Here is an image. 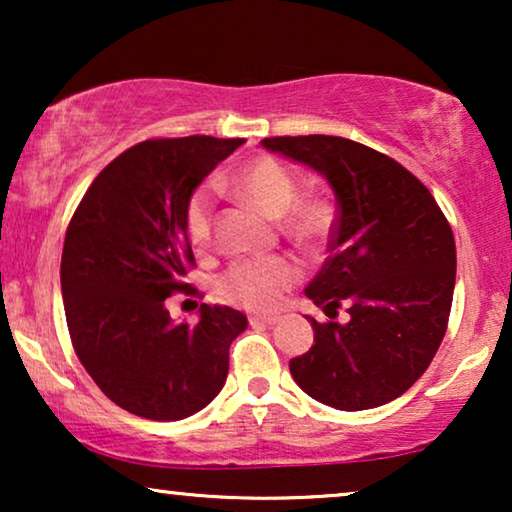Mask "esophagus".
Segmentation results:
<instances>
[{
    "label": "esophagus",
    "instance_id": "obj_1",
    "mask_svg": "<svg viewBox=\"0 0 512 512\" xmlns=\"http://www.w3.org/2000/svg\"><path fill=\"white\" fill-rule=\"evenodd\" d=\"M249 324L251 326H272V324H277V317H265V314H251Z\"/></svg>",
    "mask_w": 512,
    "mask_h": 512
}]
</instances>
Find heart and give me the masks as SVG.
<instances>
[{
  "label": "heart",
  "instance_id": "heart-1",
  "mask_svg": "<svg viewBox=\"0 0 512 512\" xmlns=\"http://www.w3.org/2000/svg\"><path fill=\"white\" fill-rule=\"evenodd\" d=\"M233 191L242 202L268 219H279V226L291 240L305 247L324 242L333 228V207L326 200H298L296 179L284 165L272 158H258L244 165L230 181ZM186 233L198 249L209 247L214 233V200L209 188L193 193L186 209ZM300 268L286 256L247 258L237 261L219 279V293L228 303L242 305L247 310L268 312L282 303L284 293L298 282Z\"/></svg>",
  "mask_w": 512,
  "mask_h": 512
}]
</instances>
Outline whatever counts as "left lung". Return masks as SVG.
<instances>
[{
  "instance_id": "8db88e82",
  "label": "left lung",
  "mask_w": 512,
  "mask_h": 512,
  "mask_svg": "<svg viewBox=\"0 0 512 512\" xmlns=\"http://www.w3.org/2000/svg\"><path fill=\"white\" fill-rule=\"evenodd\" d=\"M263 149L310 167L335 193L331 244L305 296L328 317L293 380L335 410H368L405 394L436 356L450 319L457 249L422 181L384 153L345 137H268Z\"/></svg>"
}]
</instances>
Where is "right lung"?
Returning a JSON list of instances; mask_svg holds the SVG:
<instances>
[{
	"instance_id": "1",
	"label": "right lung",
	"mask_w": 512,
	"mask_h": 512,
	"mask_svg": "<svg viewBox=\"0 0 512 512\" xmlns=\"http://www.w3.org/2000/svg\"><path fill=\"white\" fill-rule=\"evenodd\" d=\"M242 144L193 135L132 146L97 174L69 221L60 284L72 345L104 396L137 417H191L226 384L247 317L202 303L198 324H177L165 298L188 289L191 195Z\"/></svg>"
}]
</instances>
